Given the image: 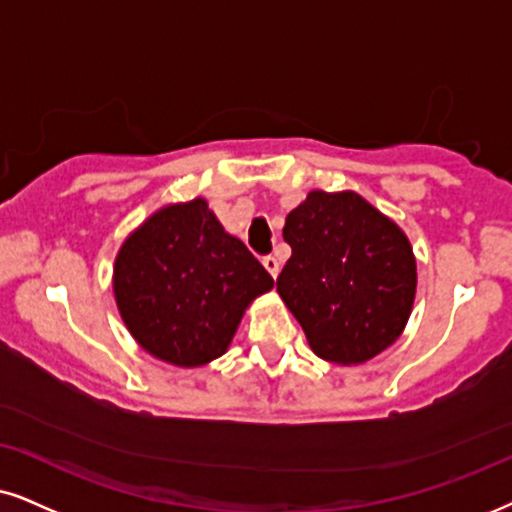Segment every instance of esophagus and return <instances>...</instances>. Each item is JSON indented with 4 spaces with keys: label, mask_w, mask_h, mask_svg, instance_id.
Here are the masks:
<instances>
[{
    "label": "esophagus",
    "mask_w": 512,
    "mask_h": 512,
    "mask_svg": "<svg viewBox=\"0 0 512 512\" xmlns=\"http://www.w3.org/2000/svg\"><path fill=\"white\" fill-rule=\"evenodd\" d=\"M262 264H264V269H267L271 276H274V278L278 276V269H281V267H278V260H276L274 255H267V257H262Z\"/></svg>",
    "instance_id": "34e87169"
}]
</instances>
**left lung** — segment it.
Masks as SVG:
<instances>
[{
    "label": "left lung",
    "instance_id": "1",
    "mask_svg": "<svg viewBox=\"0 0 512 512\" xmlns=\"http://www.w3.org/2000/svg\"><path fill=\"white\" fill-rule=\"evenodd\" d=\"M293 255L276 290L321 359L364 364L409 321L416 260L409 238L357 193L312 191L290 212Z\"/></svg>",
    "mask_w": 512,
    "mask_h": 512
}]
</instances>
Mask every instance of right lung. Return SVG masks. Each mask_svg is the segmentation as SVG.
Listing matches in <instances>:
<instances>
[{
  "label": "right lung",
  "mask_w": 512,
  "mask_h": 512,
  "mask_svg": "<svg viewBox=\"0 0 512 512\" xmlns=\"http://www.w3.org/2000/svg\"><path fill=\"white\" fill-rule=\"evenodd\" d=\"M271 286L269 271L200 198L141 224L113 278L129 333L148 354L184 368L222 357L245 307Z\"/></svg>",
  "instance_id": "obj_1"
}]
</instances>
